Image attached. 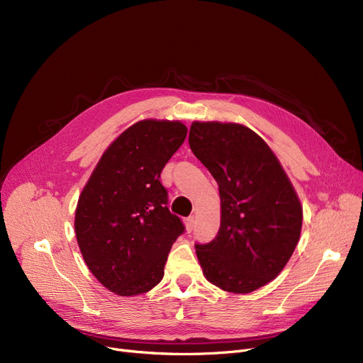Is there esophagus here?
<instances>
[{
    "label": "esophagus",
    "mask_w": 363,
    "mask_h": 363,
    "mask_svg": "<svg viewBox=\"0 0 363 363\" xmlns=\"http://www.w3.org/2000/svg\"><path fill=\"white\" fill-rule=\"evenodd\" d=\"M185 228H186L188 233L193 231V228H194V218L193 216H189V218L185 219Z\"/></svg>",
    "instance_id": "34e87169"
}]
</instances>
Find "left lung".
Listing matches in <instances>:
<instances>
[{"label": "left lung", "mask_w": 363, "mask_h": 363, "mask_svg": "<svg viewBox=\"0 0 363 363\" xmlns=\"http://www.w3.org/2000/svg\"><path fill=\"white\" fill-rule=\"evenodd\" d=\"M189 147L219 185L220 226L196 253L207 281L237 294L272 281L300 238L303 211L278 159L237 123L194 122Z\"/></svg>", "instance_id": "1"}]
</instances>
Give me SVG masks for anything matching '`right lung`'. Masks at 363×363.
Wrapping results in <instances>:
<instances>
[{
  "label": "right lung",
  "mask_w": 363,
  "mask_h": 363,
  "mask_svg": "<svg viewBox=\"0 0 363 363\" xmlns=\"http://www.w3.org/2000/svg\"><path fill=\"white\" fill-rule=\"evenodd\" d=\"M186 137L181 122L143 121L101 156L82 189L74 233L89 271L119 296L150 291L185 226L167 208L160 174Z\"/></svg>",
  "instance_id": "1"
}]
</instances>
